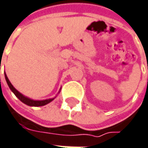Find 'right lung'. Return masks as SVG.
<instances>
[{"label": "right lung", "instance_id": "add662e5", "mask_svg": "<svg viewBox=\"0 0 148 148\" xmlns=\"http://www.w3.org/2000/svg\"><path fill=\"white\" fill-rule=\"evenodd\" d=\"M5 80H6V83H7L8 86H9V88H10V90L14 92V94L17 97H18V99L20 100L24 104L28 105V106H45V105L48 104L50 103L51 101H53L54 98H51V99H47V100H42V101H34V100L30 99V98H28L27 97H25V96H23L22 93H20L18 91L15 89L14 88V86L11 84V83L10 82V80L7 78V76H6V74H5Z\"/></svg>", "mask_w": 148, "mask_h": 148}]
</instances>
